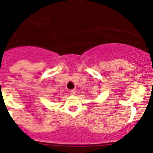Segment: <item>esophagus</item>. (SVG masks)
Masks as SVG:
<instances>
[{"label": "esophagus", "mask_w": 153, "mask_h": 153, "mask_svg": "<svg viewBox=\"0 0 153 153\" xmlns=\"http://www.w3.org/2000/svg\"><path fill=\"white\" fill-rule=\"evenodd\" d=\"M69 92H70V95H75V93H76V90H75V89H71Z\"/></svg>", "instance_id": "34e87169"}]
</instances>
